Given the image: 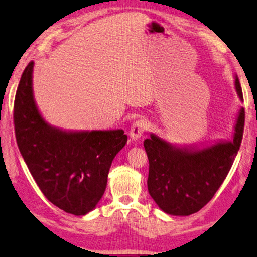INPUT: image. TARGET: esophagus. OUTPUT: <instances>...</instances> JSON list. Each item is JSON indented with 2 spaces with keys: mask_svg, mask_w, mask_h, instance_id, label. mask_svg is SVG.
I'll use <instances>...</instances> for the list:
<instances>
[{
  "mask_svg": "<svg viewBox=\"0 0 257 257\" xmlns=\"http://www.w3.org/2000/svg\"><path fill=\"white\" fill-rule=\"evenodd\" d=\"M147 130V122L144 119H138L133 122L131 128H130V137L132 140L140 139L141 136L146 132Z\"/></svg>",
  "mask_w": 257,
  "mask_h": 257,
  "instance_id": "obj_1",
  "label": "esophagus"
}]
</instances>
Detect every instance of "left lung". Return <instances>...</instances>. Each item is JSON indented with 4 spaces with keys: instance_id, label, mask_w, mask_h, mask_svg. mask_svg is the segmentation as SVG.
Masks as SVG:
<instances>
[{
    "instance_id": "8db88e82",
    "label": "left lung",
    "mask_w": 257,
    "mask_h": 257,
    "mask_svg": "<svg viewBox=\"0 0 257 257\" xmlns=\"http://www.w3.org/2000/svg\"><path fill=\"white\" fill-rule=\"evenodd\" d=\"M236 94L243 102L237 76ZM244 110L237 112L232 140L209 144L174 145L151 133L144 147L150 161L147 188L167 214L185 217L198 212L212 199L227 176L243 135Z\"/></svg>"
}]
</instances>
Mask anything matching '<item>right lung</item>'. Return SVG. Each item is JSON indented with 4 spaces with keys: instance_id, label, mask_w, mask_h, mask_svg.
I'll return each instance as SVG.
<instances>
[{
    "instance_id": "add662e5",
    "label": "right lung",
    "mask_w": 257,
    "mask_h": 257,
    "mask_svg": "<svg viewBox=\"0 0 257 257\" xmlns=\"http://www.w3.org/2000/svg\"><path fill=\"white\" fill-rule=\"evenodd\" d=\"M30 62L22 74L14 106L18 148L44 196L74 215H84L101 200L114 156L127 141L122 130L72 131L45 120L33 95Z\"/></svg>"
}]
</instances>
